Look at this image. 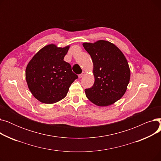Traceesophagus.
Returning <instances> with one entry per match:
<instances>
[{
    "label": "esophagus",
    "mask_w": 161,
    "mask_h": 161,
    "mask_svg": "<svg viewBox=\"0 0 161 161\" xmlns=\"http://www.w3.org/2000/svg\"><path fill=\"white\" fill-rule=\"evenodd\" d=\"M85 74H86L85 72H82V73H81V74H80L79 75V78H81L83 77V76L84 75H85Z\"/></svg>",
    "instance_id": "1"
}]
</instances>
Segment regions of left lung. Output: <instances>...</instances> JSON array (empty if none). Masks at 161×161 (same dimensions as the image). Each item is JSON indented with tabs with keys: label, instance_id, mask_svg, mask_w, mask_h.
<instances>
[{
	"label": "left lung",
	"instance_id": "8db88e82",
	"mask_svg": "<svg viewBox=\"0 0 161 161\" xmlns=\"http://www.w3.org/2000/svg\"><path fill=\"white\" fill-rule=\"evenodd\" d=\"M83 46L94 66L95 83L85 89L87 98L99 106L112 104L123 96L129 83L127 61L121 50L109 42L99 40Z\"/></svg>",
	"mask_w": 161,
	"mask_h": 161
}]
</instances>
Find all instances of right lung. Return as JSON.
<instances>
[{
  "label": "right lung",
  "mask_w": 161,
  "mask_h": 161,
  "mask_svg": "<svg viewBox=\"0 0 161 161\" xmlns=\"http://www.w3.org/2000/svg\"><path fill=\"white\" fill-rule=\"evenodd\" d=\"M69 46L44 47L29 63L25 75L32 95L41 103L52 104L64 98L71 84L78 78L71 65L64 61Z\"/></svg>",
  "instance_id": "obj_1"
}]
</instances>
